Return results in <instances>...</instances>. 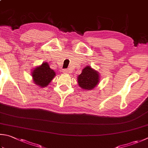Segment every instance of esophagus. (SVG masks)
<instances>
[{"mask_svg": "<svg viewBox=\"0 0 148 148\" xmlns=\"http://www.w3.org/2000/svg\"><path fill=\"white\" fill-rule=\"evenodd\" d=\"M63 72H64V73H68L69 71H68V69H63Z\"/></svg>", "mask_w": 148, "mask_h": 148, "instance_id": "1", "label": "esophagus"}]
</instances>
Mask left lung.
<instances>
[{"label":"left lung","instance_id":"obj_1","mask_svg":"<svg viewBox=\"0 0 148 148\" xmlns=\"http://www.w3.org/2000/svg\"><path fill=\"white\" fill-rule=\"evenodd\" d=\"M100 75L98 71L86 66L78 77V84L82 89L91 90L96 87L99 82Z\"/></svg>","mask_w":148,"mask_h":148}]
</instances>
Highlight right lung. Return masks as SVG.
Masks as SVG:
<instances>
[{"label":"right lung","instance_id":"1","mask_svg":"<svg viewBox=\"0 0 148 148\" xmlns=\"http://www.w3.org/2000/svg\"><path fill=\"white\" fill-rule=\"evenodd\" d=\"M32 77L35 84L40 87H46L55 76V72L49 68L48 63L43 62L32 71Z\"/></svg>","mask_w":148,"mask_h":148}]
</instances>
